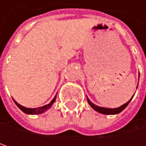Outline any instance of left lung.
<instances>
[{
	"instance_id": "1",
	"label": "left lung",
	"mask_w": 146,
	"mask_h": 146,
	"mask_svg": "<svg viewBox=\"0 0 146 146\" xmlns=\"http://www.w3.org/2000/svg\"><path fill=\"white\" fill-rule=\"evenodd\" d=\"M133 97H132L131 99H130L129 102H127V103H125L124 105L121 106H120V107H118V108H114V109H110V108H105V107L97 106H96L95 104H93V103L90 102L88 98H87V101H88V102H89V104L90 105V106H91L94 110H96V111H98V112H100V113H102V114L113 115V114H117V113L121 112L123 110H124V109L126 108V106L129 105V103L131 102V100L133 99Z\"/></svg>"
}]
</instances>
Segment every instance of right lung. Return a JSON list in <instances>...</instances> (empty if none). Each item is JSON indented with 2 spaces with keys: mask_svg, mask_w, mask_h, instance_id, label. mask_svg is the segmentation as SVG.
<instances>
[{
  "mask_svg": "<svg viewBox=\"0 0 146 146\" xmlns=\"http://www.w3.org/2000/svg\"><path fill=\"white\" fill-rule=\"evenodd\" d=\"M14 101V100H13ZM56 102V96L55 98L50 102L48 105H45L44 106H41V107H38V108H27V107H24L21 105H19L18 103L15 102V104L19 107V109H21L24 113H27V114H40V113H43L45 111H47L48 109H50L51 107V106L53 105V103Z\"/></svg>",
  "mask_w": 146,
  "mask_h": 146,
  "instance_id": "obj_1",
  "label": "right lung"
}]
</instances>
